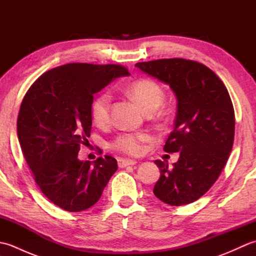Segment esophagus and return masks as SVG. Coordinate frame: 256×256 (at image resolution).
I'll return each mask as SVG.
<instances>
[{
	"instance_id": "obj_1",
	"label": "esophagus",
	"mask_w": 256,
	"mask_h": 256,
	"mask_svg": "<svg viewBox=\"0 0 256 256\" xmlns=\"http://www.w3.org/2000/svg\"><path fill=\"white\" fill-rule=\"evenodd\" d=\"M136 160H126V158H118V167H121V168H123V167H126V166H130V165H135L136 164Z\"/></svg>"
}]
</instances>
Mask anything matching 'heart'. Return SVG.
I'll return each mask as SVG.
<instances>
[{"label": "heart", "mask_w": 256, "mask_h": 256, "mask_svg": "<svg viewBox=\"0 0 256 256\" xmlns=\"http://www.w3.org/2000/svg\"><path fill=\"white\" fill-rule=\"evenodd\" d=\"M128 94L140 103L145 112H154L164 101L165 94L162 86L152 79H140L128 86ZM111 96L106 92L98 96L91 104V118L98 126H104L110 121ZM150 136L148 133L126 132L118 135L111 143L112 148L128 155L142 153L143 144L148 142Z\"/></svg>", "instance_id": "heart-1"}]
</instances>
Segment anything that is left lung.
Instances as JSON below:
<instances>
[{"mask_svg":"<svg viewBox=\"0 0 256 256\" xmlns=\"http://www.w3.org/2000/svg\"><path fill=\"white\" fill-rule=\"evenodd\" d=\"M170 86L177 99L174 131L164 150L178 162L155 160L160 177L153 192L162 202L184 206L208 192L226 164L234 140V108L226 86L204 64L182 58L135 64Z\"/></svg>","mask_w":256,"mask_h":256,"instance_id":"obj_1","label":"left lung"}]
</instances>
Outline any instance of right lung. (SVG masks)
<instances>
[{
    "instance_id": "obj_1",
    "label": "right lung",
    "mask_w": 256,
    "mask_h": 256,
    "mask_svg": "<svg viewBox=\"0 0 256 256\" xmlns=\"http://www.w3.org/2000/svg\"><path fill=\"white\" fill-rule=\"evenodd\" d=\"M128 74L121 64H67L42 74L26 92L18 118L22 152L42 192L59 208H90L116 172L112 156L91 165L78 153L90 136L94 94Z\"/></svg>"
}]
</instances>
